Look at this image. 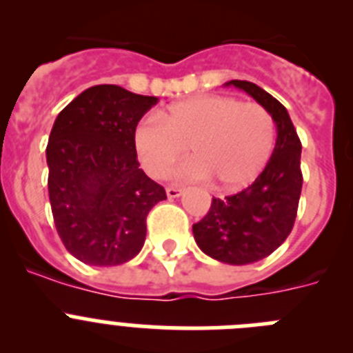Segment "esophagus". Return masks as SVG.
I'll use <instances>...</instances> for the list:
<instances>
[{
	"label": "esophagus",
	"mask_w": 353,
	"mask_h": 353,
	"mask_svg": "<svg viewBox=\"0 0 353 353\" xmlns=\"http://www.w3.org/2000/svg\"><path fill=\"white\" fill-rule=\"evenodd\" d=\"M182 192H183V189H180V187H168V189H166L168 198H171V199L182 196Z\"/></svg>",
	"instance_id": "34e87169"
}]
</instances>
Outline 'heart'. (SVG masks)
<instances>
[{
    "label": "heart",
    "mask_w": 353,
    "mask_h": 353,
    "mask_svg": "<svg viewBox=\"0 0 353 353\" xmlns=\"http://www.w3.org/2000/svg\"><path fill=\"white\" fill-rule=\"evenodd\" d=\"M134 150L146 174L164 179L185 155L194 161L174 171L180 180H214L235 191L249 185L267 166L276 143L269 109L235 97L205 95L170 105L134 127Z\"/></svg>",
    "instance_id": "heart-1"
}]
</instances>
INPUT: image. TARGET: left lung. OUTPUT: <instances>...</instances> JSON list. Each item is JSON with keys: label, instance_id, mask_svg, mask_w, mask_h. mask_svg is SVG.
<instances>
[{"label": "left lung", "instance_id": "left-lung-1", "mask_svg": "<svg viewBox=\"0 0 353 353\" xmlns=\"http://www.w3.org/2000/svg\"><path fill=\"white\" fill-rule=\"evenodd\" d=\"M226 84L269 109L277 129L276 146L258 179L236 194L212 199L208 214L192 224V233L198 248L214 260L248 265L272 254L292 232L302 191V145L286 108L270 93L249 81Z\"/></svg>", "mask_w": 353, "mask_h": 353}]
</instances>
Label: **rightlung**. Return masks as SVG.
I'll use <instances>...</instances> for the list:
<instances>
[{
    "label": "right lung",
    "mask_w": 353,
    "mask_h": 353,
    "mask_svg": "<svg viewBox=\"0 0 353 353\" xmlns=\"http://www.w3.org/2000/svg\"><path fill=\"white\" fill-rule=\"evenodd\" d=\"M157 97L97 84L56 117L49 136V201L61 242L95 267L132 260L145 244L146 215L166 199L139 168L132 134Z\"/></svg>",
    "instance_id": "obj_1"
}]
</instances>
